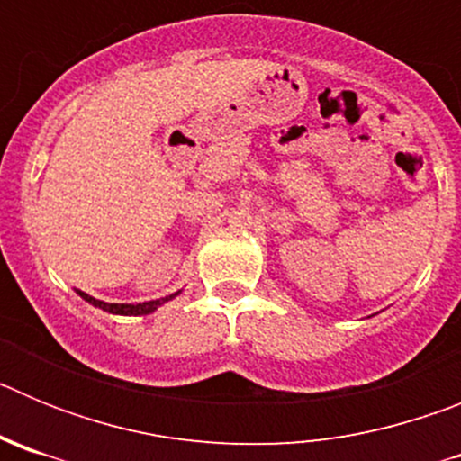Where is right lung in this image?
Instances as JSON below:
<instances>
[{"label": "right lung", "mask_w": 461, "mask_h": 461, "mask_svg": "<svg viewBox=\"0 0 461 461\" xmlns=\"http://www.w3.org/2000/svg\"><path fill=\"white\" fill-rule=\"evenodd\" d=\"M78 295L83 297L85 303L94 304V307L104 309V312L108 313H120V316H145V313H152L157 312L161 304H166L168 300H173V297L180 295V291L173 293V295H166L161 297V300H149V303H140V304H117V303H104V300H96V297L87 295V293L78 291Z\"/></svg>", "instance_id": "obj_1"}]
</instances>
